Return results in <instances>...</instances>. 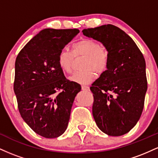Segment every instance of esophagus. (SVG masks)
<instances>
[{"mask_svg": "<svg viewBox=\"0 0 158 158\" xmlns=\"http://www.w3.org/2000/svg\"><path fill=\"white\" fill-rule=\"evenodd\" d=\"M81 89H82L83 90H89V87H88V85H81Z\"/></svg>", "mask_w": 158, "mask_h": 158, "instance_id": "1", "label": "esophagus"}]
</instances>
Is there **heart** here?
<instances>
[{
	"label": "heart",
	"instance_id": "b5f03b06",
	"mask_svg": "<svg viewBox=\"0 0 158 158\" xmlns=\"http://www.w3.org/2000/svg\"><path fill=\"white\" fill-rule=\"evenodd\" d=\"M84 56L83 70L76 71L69 79L80 84L90 82L94 77V71L98 74L106 71L109 62V53L106 47L92 39H83L73 44L71 52L63 49L57 57V64L61 71L69 73L72 70L73 57Z\"/></svg>",
	"mask_w": 158,
	"mask_h": 158
}]
</instances>
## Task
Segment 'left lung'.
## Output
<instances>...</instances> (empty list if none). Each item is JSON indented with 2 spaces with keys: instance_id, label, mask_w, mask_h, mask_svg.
<instances>
[{
  "instance_id": "8db88e82",
  "label": "left lung",
  "mask_w": 158,
  "mask_h": 158,
  "mask_svg": "<svg viewBox=\"0 0 158 158\" xmlns=\"http://www.w3.org/2000/svg\"><path fill=\"white\" fill-rule=\"evenodd\" d=\"M83 34L102 43L109 53L108 68L92 84V113L97 126L110 136L135 127L147 90L146 61L129 35L111 24L85 29Z\"/></svg>"
}]
</instances>
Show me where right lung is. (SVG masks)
<instances>
[{
  "mask_svg": "<svg viewBox=\"0 0 158 158\" xmlns=\"http://www.w3.org/2000/svg\"><path fill=\"white\" fill-rule=\"evenodd\" d=\"M79 32L78 29H44L16 58L14 92L19 113L36 134L46 138L65 131L74 99L81 90L57 64L59 52Z\"/></svg>",
  "mask_w": 158,
  "mask_h": 158,
  "instance_id": "1",
  "label": "right lung"
}]
</instances>
